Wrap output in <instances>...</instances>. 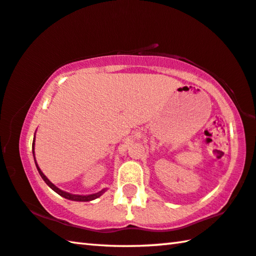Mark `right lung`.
<instances>
[{"label":"right lung","instance_id":"add662e5","mask_svg":"<svg viewBox=\"0 0 256 256\" xmlns=\"http://www.w3.org/2000/svg\"><path fill=\"white\" fill-rule=\"evenodd\" d=\"M34 142H35V138H34ZM34 142H33V150H34ZM34 160H35V157H34ZM36 168H38L40 176H42V179H43L44 181H46V184L48 186H50V188H51L52 190H54V192H56V194H59L60 196L67 198V200H76V202H88V200H96V198H98V197L101 196V194H102L104 192V190H101V192H99L93 194H88V196H80V194H70V192H62V190H60L59 188H56V186L54 184H52V182H50V180H48L46 176H44L43 172L40 171V168L38 166V163H36Z\"/></svg>","mask_w":256,"mask_h":256}]
</instances>
